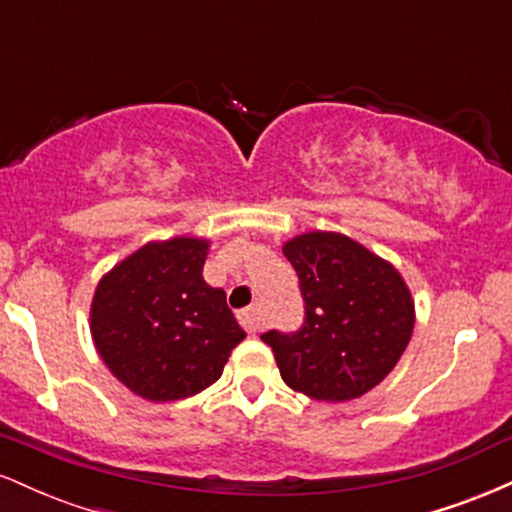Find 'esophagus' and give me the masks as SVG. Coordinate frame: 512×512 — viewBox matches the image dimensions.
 <instances>
[{
	"label": "esophagus",
	"instance_id": "obj_1",
	"mask_svg": "<svg viewBox=\"0 0 512 512\" xmlns=\"http://www.w3.org/2000/svg\"><path fill=\"white\" fill-rule=\"evenodd\" d=\"M238 320H240V325H243L250 334L260 332V310H257L255 305H250V308L240 310Z\"/></svg>",
	"mask_w": 512,
	"mask_h": 512
}]
</instances>
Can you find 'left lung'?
I'll list each match as a JSON object with an SVG mask.
<instances>
[{"label": "left lung", "instance_id": "left-lung-1", "mask_svg": "<svg viewBox=\"0 0 512 512\" xmlns=\"http://www.w3.org/2000/svg\"><path fill=\"white\" fill-rule=\"evenodd\" d=\"M305 320L293 334L264 332L281 378L317 402H349L387 378L414 332L402 274L344 233L310 231L284 243Z\"/></svg>", "mask_w": 512, "mask_h": 512}]
</instances>
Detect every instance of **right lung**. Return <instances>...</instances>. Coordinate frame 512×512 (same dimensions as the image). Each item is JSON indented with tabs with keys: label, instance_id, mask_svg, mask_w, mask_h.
Returning a JSON list of instances; mask_svg holds the SVG:
<instances>
[{
	"label": "right lung",
	"instance_id": "right-lung-1",
	"mask_svg": "<svg viewBox=\"0 0 512 512\" xmlns=\"http://www.w3.org/2000/svg\"><path fill=\"white\" fill-rule=\"evenodd\" d=\"M207 252L204 238L154 240L98 281L93 344L134 395L175 402L207 390L245 339L226 293L204 281Z\"/></svg>",
	"mask_w": 512,
	"mask_h": 512
}]
</instances>
